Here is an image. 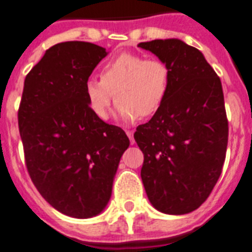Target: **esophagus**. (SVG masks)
<instances>
[{
    "instance_id": "esophagus-1",
    "label": "esophagus",
    "mask_w": 252,
    "mask_h": 252,
    "mask_svg": "<svg viewBox=\"0 0 252 252\" xmlns=\"http://www.w3.org/2000/svg\"><path fill=\"white\" fill-rule=\"evenodd\" d=\"M126 134H127L128 139H130V143H131V144H134V143H135V140H134V132H132L131 130H127V131H126Z\"/></svg>"
}]
</instances>
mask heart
Here are the masks:
<instances>
[{
    "mask_svg": "<svg viewBox=\"0 0 252 252\" xmlns=\"http://www.w3.org/2000/svg\"><path fill=\"white\" fill-rule=\"evenodd\" d=\"M170 69L158 58L139 53H121L101 67L100 78L84 84V98L96 118L108 120L116 92L117 114L125 121L158 113L170 88Z\"/></svg>",
    "mask_w": 252,
    "mask_h": 252,
    "instance_id": "1",
    "label": "heart"
}]
</instances>
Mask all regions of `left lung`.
<instances>
[{
  "label": "left lung",
  "mask_w": 252,
  "mask_h": 252,
  "mask_svg": "<svg viewBox=\"0 0 252 252\" xmlns=\"http://www.w3.org/2000/svg\"><path fill=\"white\" fill-rule=\"evenodd\" d=\"M138 46L166 62L172 74L160 110L134 134L144 155L143 185L158 211L190 213L206 202L225 161L229 127L221 80L202 52L182 40Z\"/></svg>",
  "instance_id": "8db88e82"
}]
</instances>
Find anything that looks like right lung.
I'll use <instances>...</instances> for the list:
<instances>
[{"label":"right lung","instance_id":"1","mask_svg":"<svg viewBox=\"0 0 252 252\" xmlns=\"http://www.w3.org/2000/svg\"><path fill=\"white\" fill-rule=\"evenodd\" d=\"M105 48L84 41L53 45L24 80L18 125L32 182L66 216L102 212L130 140L88 109L84 84Z\"/></svg>","mask_w":252,"mask_h":252}]
</instances>
